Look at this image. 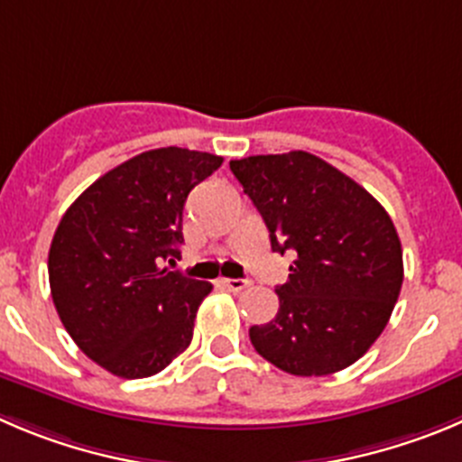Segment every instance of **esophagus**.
<instances>
[{
  "label": "esophagus",
  "mask_w": 462,
  "mask_h": 462,
  "mask_svg": "<svg viewBox=\"0 0 462 462\" xmlns=\"http://www.w3.org/2000/svg\"><path fill=\"white\" fill-rule=\"evenodd\" d=\"M218 284L230 291H241V290H245L248 284H251V280L248 278H221L218 280Z\"/></svg>",
  "instance_id": "esophagus-1"
}]
</instances>
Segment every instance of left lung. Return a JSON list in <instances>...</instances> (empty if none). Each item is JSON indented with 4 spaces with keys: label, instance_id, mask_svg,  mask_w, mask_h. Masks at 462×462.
<instances>
[{
    "label": "left lung",
    "instance_id": "8db88e82",
    "mask_svg": "<svg viewBox=\"0 0 462 462\" xmlns=\"http://www.w3.org/2000/svg\"><path fill=\"white\" fill-rule=\"evenodd\" d=\"M230 171L269 227L271 248L296 253L275 287L273 321L253 326L264 360L294 376H328L369 351L403 282V253L381 202L314 154L232 159Z\"/></svg>",
    "mask_w": 462,
    "mask_h": 462
}]
</instances>
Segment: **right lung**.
<instances>
[{
	"mask_svg": "<svg viewBox=\"0 0 462 462\" xmlns=\"http://www.w3.org/2000/svg\"><path fill=\"white\" fill-rule=\"evenodd\" d=\"M223 157L141 152L95 180L63 214L47 257L50 290L77 346L120 378H148L191 344L205 280L163 269L180 257L182 209Z\"/></svg>",
	"mask_w": 462,
	"mask_h": 462,
	"instance_id": "1",
	"label": "right lung"
}]
</instances>
